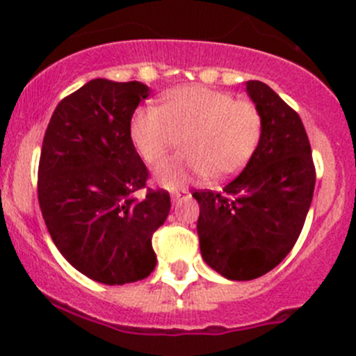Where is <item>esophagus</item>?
Returning <instances> with one entry per match:
<instances>
[{
    "instance_id": "34e87169",
    "label": "esophagus",
    "mask_w": 356,
    "mask_h": 356,
    "mask_svg": "<svg viewBox=\"0 0 356 356\" xmlns=\"http://www.w3.org/2000/svg\"><path fill=\"white\" fill-rule=\"evenodd\" d=\"M189 195V193L188 191H175V193H172V196H170V198H172V203H179V201H181V200H184L186 198V196H188Z\"/></svg>"
}]
</instances>
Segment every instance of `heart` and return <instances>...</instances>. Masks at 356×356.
<instances>
[{"mask_svg":"<svg viewBox=\"0 0 356 356\" xmlns=\"http://www.w3.org/2000/svg\"><path fill=\"white\" fill-rule=\"evenodd\" d=\"M264 118L254 103L207 86L168 92L160 106H139L129 125L138 155L156 165L177 146L182 155L156 168L155 179L175 189L195 177L224 181L245 168L261 141Z\"/></svg>","mask_w":356,"mask_h":356,"instance_id":"heart-1","label":"heart"}]
</instances>
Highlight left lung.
<instances>
[{
  "mask_svg": "<svg viewBox=\"0 0 356 356\" xmlns=\"http://www.w3.org/2000/svg\"><path fill=\"white\" fill-rule=\"evenodd\" d=\"M246 92L264 118L257 152L224 193H193L201 257L231 281H251L293 250L310 210L315 167L300 115L260 81Z\"/></svg>",
  "mask_w": 356,
  "mask_h": 356,
  "instance_id": "8db88e82",
  "label": "left lung"
}]
</instances>
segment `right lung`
Listing matches in <instances>:
<instances>
[{
    "mask_svg": "<svg viewBox=\"0 0 356 356\" xmlns=\"http://www.w3.org/2000/svg\"><path fill=\"white\" fill-rule=\"evenodd\" d=\"M148 96L143 82L92 79L58 103L42 141L38 198L46 227L68 264L102 284L155 270L153 232L170 211L161 189L134 198L148 168L129 125Z\"/></svg>",
    "mask_w": 356,
    "mask_h": 356,
    "instance_id": "1",
    "label": "right lung"
}]
</instances>
